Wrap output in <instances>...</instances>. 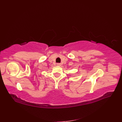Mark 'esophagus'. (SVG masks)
I'll return each instance as SVG.
<instances>
[{
    "instance_id": "esophagus-1",
    "label": "esophagus",
    "mask_w": 122,
    "mask_h": 122,
    "mask_svg": "<svg viewBox=\"0 0 122 122\" xmlns=\"http://www.w3.org/2000/svg\"><path fill=\"white\" fill-rule=\"evenodd\" d=\"M56 65H57V66H61V64H60V63H57Z\"/></svg>"
}]
</instances>
